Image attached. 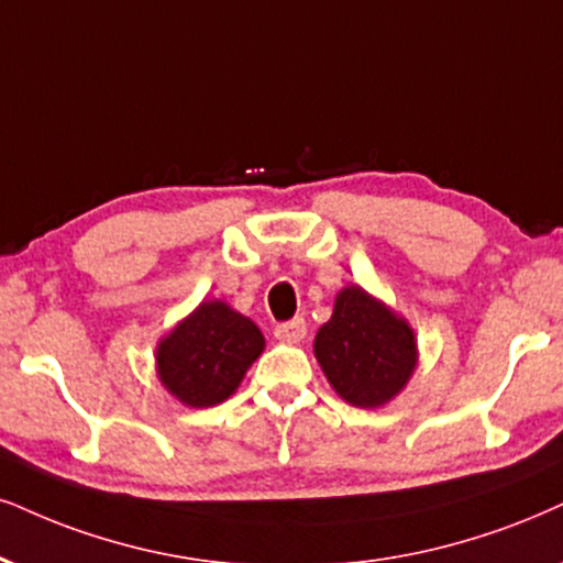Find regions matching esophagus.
<instances>
[{
    "label": "esophagus",
    "instance_id": "obj_1",
    "mask_svg": "<svg viewBox=\"0 0 563 563\" xmlns=\"http://www.w3.org/2000/svg\"><path fill=\"white\" fill-rule=\"evenodd\" d=\"M274 334H276V339H282V342L297 344V342H302L305 334H308V323H305V318H292V321L276 325Z\"/></svg>",
    "mask_w": 563,
    "mask_h": 563
}]
</instances>
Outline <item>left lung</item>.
Returning <instances> with one entry per match:
<instances>
[{"label": "left lung", "mask_w": 563, "mask_h": 563, "mask_svg": "<svg viewBox=\"0 0 563 563\" xmlns=\"http://www.w3.org/2000/svg\"><path fill=\"white\" fill-rule=\"evenodd\" d=\"M313 352L331 388L360 409H378L399 397L420 360L407 318L360 284L339 289Z\"/></svg>", "instance_id": "8db88e82"}]
</instances>
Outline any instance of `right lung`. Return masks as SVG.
Segmentation results:
<instances>
[{"label": "right lung", "mask_w": 563, "mask_h": 563, "mask_svg": "<svg viewBox=\"0 0 563 563\" xmlns=\"http://www.w3.org/2000/svg\"><path fill=\"white\" fill-rule=\"evenodd\" d=\"M266 339L224 300H203L158 339L156 378L179 405L206 409L232 397Z\"/></svg>", "instance_id": "1"}]
</instances>
